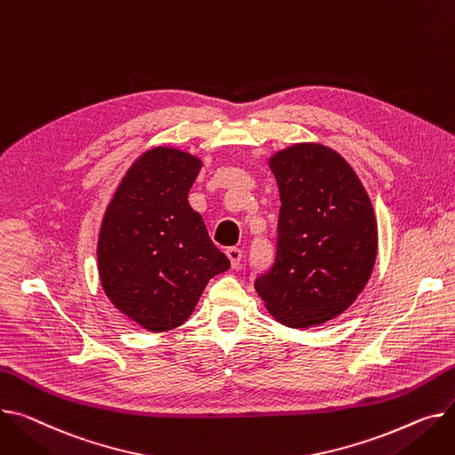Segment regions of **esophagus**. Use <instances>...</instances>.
Instances as JSON below:
<instances>
[{"mask_svg": "<svg viewBox=\"0 0 455 455\" xmlns=\"http://www.w3.org/2000/svg\"><path fill=\"white\" fill-rule=\"evenodd\" d=\"M227 256L230 259L232 268H237L239 263H241V256H243V252H241V249H237V247H228L227 249Z\"/></svg>", "mask_w": 455, "mask_h": 455, "instance_id": "1", "label": "esophagus"}]
</instances>
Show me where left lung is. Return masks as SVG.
<instances>
[{"mask_svg": "<svg viewBox=\"0 0 455 455\" xmlns=\"http://www.w3.org/2000/svg\"><path fill=\"white\" fill-rule=\"evenodd\" d=\"M280 190L275 259L254 289L268 313L311 327L344 313L377 256L371 201L351 166L322 144H294L270 159Z\"/></svg>", "mask_w": 455, "mask_h": 455, "instance_id": "left-lung-1", "label": "left lung"}]
</instances>
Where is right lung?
Listing matches in <instances>:
<instances>
[{"mask_svg":"<svg viewBox=\"0 0 455 455\" xmlns=\"http://www.w3.org/2000/svg\"><path fill=\"white\" fill-rule=\"evenodd\" d=\"M201 161L154 148L128 170L104 216L99 272L118 311L154 332L192 315L210 278L230 268L188 204Z\"/></svg>","mask_w":455,"mask_h":455,"instance_id":"1","label":"right lung"}]
</instances>
